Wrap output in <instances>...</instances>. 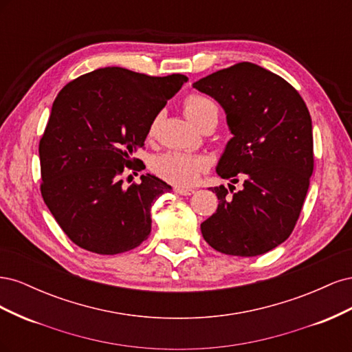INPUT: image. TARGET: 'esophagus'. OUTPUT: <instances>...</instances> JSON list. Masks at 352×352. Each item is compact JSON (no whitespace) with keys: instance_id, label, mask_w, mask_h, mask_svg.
<instances>
[{"instance_id":"obj_1","label":"esophagus","mask_w":352,"mask_h":352,"mask_svg":"<svg viewBox=\"0 0 352 352\" xmlns=\"http://www.w3.org/2000/svg\"><path fill=\"white\" fill-rule=\"evenodd\" d=\"M175 192H176V194H179V195L189 197V195L195 194V190H194V189H190V188H175Z\"/></svg>"}]
</instances>
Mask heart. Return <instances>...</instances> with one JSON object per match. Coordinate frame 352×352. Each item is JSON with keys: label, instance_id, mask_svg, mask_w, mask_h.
<instances>
[{"label": "heart", "instance_id": "obj_1", "mask_svg": "<svg viewBox=\"0 0 352 352\" xmlns=\"http://www.w3.org/2000/svg\"><path fill=\"white\" fill-rule=\"evenodd\" d=\"M184 109L186 116L197 126L202 127L207 122L219 120V107L211 98L201 94H190L185 98ZM158 119H154L148 135L153 136L155 132ZM154 172L167 182L176 186H190L199 179L201 173L207 170V162L202 157L189 155L177 151H168L154 158Z\"/></svg>", "mask_w": 352, "mask_h": 352}]
</instances>
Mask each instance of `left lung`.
Wrapping results in <instances>:
<instances>
[{"mask_svg": "<svg viewBox=\"0 0 352 352\" xmlns=\"http://www.w3.org/2000/svg\"><path fill=\"white\" fill-rule=\"evenodd\" d=\"M194 88L214 98L233 135L217 164L242 188H211L214 214L201 223L211 248L255 257L285 242L300 217L314 167L311 117L283 78L248 61L211 73Z\"/></svg>", "mask_w": 352, "mask_h": 352, "instance_id": "obj_1", "label": "left lung"}]
</instances>
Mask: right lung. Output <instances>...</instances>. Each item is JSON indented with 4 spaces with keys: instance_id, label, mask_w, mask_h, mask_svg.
Masks as SVG:
<instances>
[{
    "instance_id": "add662e5",
    "label": "right lung",
    "mask_w": 352,
    "mask_h": 352,
    "mask_svg": "<svg viewBox=\"0 0 352 352\" xmlns=\"http://www.w3.org/2000/svg\"><path fill=\"white\" fill-rule=\"evenodd\" d=\"M186 80L185 74L157 78L104 67L58 92L39 141L41 194L78 247L114 255L150 235L151 207L172 186L146 173L126 188L122 175L145 167L133 154Z\"/></svg>"
}]
</instances>
